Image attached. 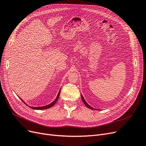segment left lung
<instances>
[{
  "instance_id": "1",
  "label": "left lung",
  "mask_w": 146,
  "mask_h": 146,
  "mask_svg": "<svg viewBox=\"0 0 146 146\" xmlns=\"http://www.w3.org/2000/svg\"><path fill=\"white\" fill-rule=\"evenodd\" d=\"M81 97H82V101H83V102H84V103L85 104V105L87 107H88L89 109H92V110H94V109L93 108V107H92L91 106H90V105H89L86 102V101L85 100V99H84V97L82 96V95H81Z\"/></svg>"
}]
</instances>
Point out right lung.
Wrapping results in <instances>:
<instances>
[{
  "label": "right lung",
  "mask_w": 146,
  "mask_h": 146,
  "mask_svg": "<svg viewBox=\"0 0 146 146\" xmlns=\"http://www.w3.org/2000/svg\"><path fill=\"white\" fill-rule=\"evenodd\" d=\"M60 91H61V90H60V91H59V92H58V95H57V96H56V98H55V100L53 101V102H52L51 103H50L49 104H48V105H46V106H42V107H31V106H28L26 103H25L24 101L21 98H20L23 101V102H24V103L26 104L27 106H28L29 107H30V108L32 109H34V110H43V109H47L50 108V107H52V106L56 103V101H57V100H58V98H59V96H60Z\"/></svg>",
  "instance_id": "right-lung-1"
}]
</instances>
